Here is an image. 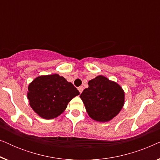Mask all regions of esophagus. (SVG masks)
<instances>
[{
	"label": "esophagus",
	"instance_id": "obj_1",
	"mask_svg": "<svg viewBox=\"0 0 160 160\" xmlns=\"http://www.w3.org/2000/svg\"><path fill=\"white\" fill-rule=\"evenodd\" d=\"M78 91H79V92L82 93V91H83V89H84V87H83L82 86H81V87H78Z\"/></svg>",
	"mask_w": 160,
	"mask_h": 160
}]
</instances>
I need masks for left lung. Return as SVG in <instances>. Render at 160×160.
<instances>
[{
  "label": "left lung",
  "mask_w": 160,
  "mask_h": 160,
  "mask_svg": "<svg viewBox=\"0 0 160 160\" xmlns=\"http://www.w3.org/2000/svg\"><path fill=\"white\" fill-rule=\"evenodd\" d=\"M88 85L80 98L89 117L95 121L107 122L117 117L124 104L122 87L102 75L89 81Z\"/></svg>",
  "instance_id": "left-lung-1"
}]
</instances>
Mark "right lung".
I'll use <instances>...</instances> for the list:
<instances>
[{
  "label": "right lung",
  "instance_id": "1",
  "mask_svg": "<svg viewBox=\"0 0 160 160\" xmlns=\"http://www.w3.org/2000/svg\"><path fill=\"white\" fill-rule=\"evenodd\" d=\"M28 99L32 110L46 119L58 117L79 92L58 73L39 76L28 85Z\"/></svg>",
  "mask_w": 160,
  "mask_h": 160
}]
</instances>
